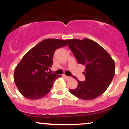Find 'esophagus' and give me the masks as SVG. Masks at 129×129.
Wrapping results in <instances>:
<instances>
[{
	"label": "esophagus",
	"mask_w": 129,
	"mask_h": 129,
	"mask_svg": "<svg viewBox=\"0 0 129 129\" xmlns=\"http://www.w3.org/2000/svg\"><path fill=\"white\" fill-rule=\"evenodd\" d=\"M63 76L64 77V78H66V79H67V80H69V79H72V77H71V76H66V75H63Z\"/></svg>",
	"instance_id": "obj_1"
}]
</instances>
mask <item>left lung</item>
<instances>
[{
	"instance_id": "obj_1",
	"label": "left lung",
	"mask_w": 129,
	"mask_h": 129,
	"mask_svg": "<svg viewBox=\"0 0 129 129\" xmlns=\"http://www.w3.org/2000/svg\"><path fill=\"white\" fill-rule=\"evenodd\" d=\"M79 63L85 66V81H78V87L69 91L83 100L96 98L109 87L114 75L115 64L101 46L89 39L66 40Z\"/></svg>"
}]
</instances>
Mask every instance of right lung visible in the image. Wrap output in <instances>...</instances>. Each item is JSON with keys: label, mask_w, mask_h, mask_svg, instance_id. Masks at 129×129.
I'll return each instance as SVG.
<instances>
[{"label": "right lung", "mask_w": 129, "mask_h": 129, "mask_svg": "<svg viewBox=\"0 0 129 129\" xmlns=\"http://www.w3.org/2000/svg\"><path fill=\"white\" fill-rule=\"evenodd\" d=\"M67 45L64 40L46 39L23 56L14 75V82L23 96L36 100L48 94L54 81L62 76L48 72L53 64L54 51Z\"/></svg>", "instance_id": "add662e5"}]
</instances>
